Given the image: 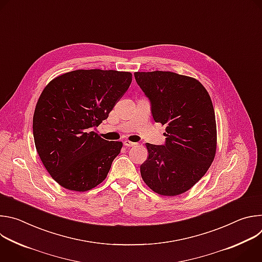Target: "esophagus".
<instances>
[{"label":"esophagus","instance_id":"esophagus-1","mask_svg":"<svg viewBox=\"0 0 262 262\" xmlns=\"http://www.w3.org/2000/svg\"><path fill=\"white\" fill-rule=\"evenodd\" d=\"M124 145H125L126 147H134V146L137 145V143L132 142V141H128V140H125V141H124Z\"/></svg>","mask_w":262,"mask_h":262}]
</instances>
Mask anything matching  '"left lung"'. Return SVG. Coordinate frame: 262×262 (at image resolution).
<instances>
[{
  "instance_id": "left-lung-1",
  "label": "left lung",
  "mask_w": 262,
  "mask_h": 262,
  "mask_svg": "<svg viewBox=\"0 0 262 262\" xmlns=\"http://www.w3.org/2000/svg\"><path fill=\"white\" fill-rule=\"evenodd\" d=\"M151 102L156 122L167 125L165 145L146 143L147 160L140 171L144 182L163 196H177L207 172L216 150L213 105L196 79L171 71L135 72Z\"/></svg>"
}]
</instances>
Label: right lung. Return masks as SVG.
I'll return each mask as SVG.
<instances>
[{"label": "right lung", "mask_w": 262, "mask_h": 262, "mask_svg": "<svg viewBox=\"0 0 262 262\" xmlns=\"http://www.w3.org/2000/svg\"><path fill=\"white\" fill-rule=\"evenodd\" d=\"M128 71L79 69L52 80L33 116L36 150L55 181L86 192L101 183L122 142H108L91 132L106 119L128 89Z\"/></svg>", "instance_id": "right-lung-1"}]
</instances>
